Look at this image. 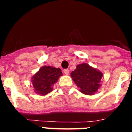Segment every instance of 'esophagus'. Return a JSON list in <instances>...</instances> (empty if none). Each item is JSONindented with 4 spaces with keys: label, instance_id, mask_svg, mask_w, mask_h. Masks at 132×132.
Here are the masks:
<instances>
[{
    "label": "esophagus",
    "instance_id": "1",
    "mask_svg": "<svg viewBox=\"0 0 132 132\" xmlns=\"http://www.w3.org/2000/svg\"><path fill=\"white\" fill-rule=\"evenodd\" d=\"M63 72L66 75H68L69 73V69H64Z\"/></svg>",
    "mask_w": 132,
    "mask_h": 132
}]
</instances>
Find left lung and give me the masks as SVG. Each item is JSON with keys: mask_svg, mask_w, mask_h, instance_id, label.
Listing matches in <instances>:
<instances>
[{"mask_svg": "<svg viewBox=\"0 0 132 132\" xmlns=\"http://www.w3.org/2000/svg\"><path fill=\"white\" fill-rule=\"evenodd\" d=\"M71 77L79 87L80 93L86 95H93L101 87L103 73L87 63L77 65L76 69L71 73Z\"/></svg>", "mask_w": 132, "mask_h": 132, "instance_id": "left-lung-1", "label": "left lung"}]
</instances>
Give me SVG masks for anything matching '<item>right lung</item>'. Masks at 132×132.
I'll use <instances>...</instances> for the list:
<instances>
[{
	"label": "right lung",
	"mask_w": 132,
	"mask_h": 132,
	"mask_svg": "<svg viewBox=\"0 0 132 132\" xmlns=\"http://www.w3.org/2000/svg\"><path fill=\"white\" fill-rule=\"evenodd\" d=\"M59 68L52 66H43L31 77V83L34 91L41 96L49 94L53 90V85L62 76Z\"/></svg>",
	"instance_id": "1"
}]
</instances>
